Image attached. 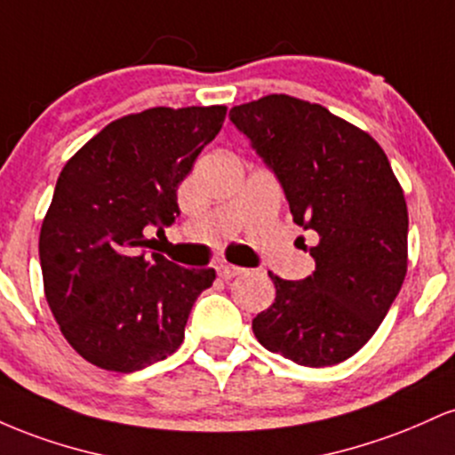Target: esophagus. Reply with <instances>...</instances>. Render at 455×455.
<instances>
[{"mask_svg":"<svg viewBox=\"0 0 455 455\" xmlns=\"http://www.w3.org/2000/svg\"><path fill=\"white\" fill-rule=\"evenodd\" d=\"M216 269H218V275H220L222 280H231V278H235V275L243 274L242 267H237V265H231V263H220Z\"/></svg>","mask_w":455,"mask_h":455,"instance_id":"34e87169","label":"esophagus"}]
</instances>
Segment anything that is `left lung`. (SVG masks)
<instances>
[{
	"label": "left lung",
	"instance_id": "obj_1",
	"mask_svg": "<svg viewBox=\"0 0 455 455\" xmlns=\"http://www.w3.org/2000/svg\"><path fill=\"white\" fill-rule=\"evenodd\" d=\"M228 117L280 181L293 220L318 235L312 275L269 274L275 301L254 316V336L307 368L340 363L374 336L404 282V192L377 140L321 104L271 93Z\"/></svg>",
	"mask_w": 455,
	"mask_h": 455
}]
</instances>
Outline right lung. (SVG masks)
I'll return each mask as SVG.
<instances>
[{"label":"right lung","instance_id":"1","mask_svg":"<svg viewBox=\"0 0 455 455\" xmlns=\"http://www.w3.org/2000/svg\"><path fill=\"white\" fill-rule=\"evenodd\" d=\"M227 107H156L115 119L66 162L40 228L44 295L70 347L113 372L162 362L184 342L216 271L186 269L148 233L180 216L177 188L220 132Z\"/></svg>","mask_w":455,"mask_h":455}]
</instances>
